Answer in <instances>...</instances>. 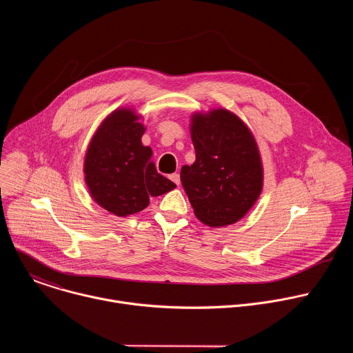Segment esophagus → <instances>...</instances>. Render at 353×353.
<instances>
[{"mask_svg":"<svg viewBox=\"0 0 353 353\" xmlns=\"http://www.w3.org/2000/svg\"><path fill=\"white\" fill-rule=\"evenodd\" d=\"M170 180L174 183V184H180V174L179 173H173V174H170Z\"/></svg>","mask_w":353,"mask_h":353,"instance_id":"34e87169","label":"esophagus"}]
</instances>
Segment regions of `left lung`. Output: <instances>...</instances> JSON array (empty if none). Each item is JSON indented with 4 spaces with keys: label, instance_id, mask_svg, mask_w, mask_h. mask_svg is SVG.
I'll use <instances>...</instances> for the list:
<instances>
[{
    "label": "left lung",
    "instance_id": "left-lung-1",
    "mask_svg": "<svg viewBox=\"0 0 353 353\" xmlns=\"http://www.w3.org/2000/svg\"><path fill=\"white\" fill-rule=\"evenodd\" d=\"M195 162L180 172L195 216L208 226L241 219L263 190V165L253 134L233 113L218 109L191 119Z\"/></svg>",
    "mask_w": 353,
    "mask_h": 353
}]
</instances>
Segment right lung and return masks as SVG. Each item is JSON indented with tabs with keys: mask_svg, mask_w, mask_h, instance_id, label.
<instances>
[{
	"mask_svg": "<svg viewBox=\"0 0 353 353\" xmlns=\"http://www.w3.org/2000/svg\"><path fill=\"white\" fill-rule=\"evenodd\" d=\"M138 119L130 109L113 112L97 128L85 157V181L92 198L117 216L145 210L149 195L176 187L158 173L152 149L142 145L145 128Z\"/></svg>",
	"mask_w": 353,
	"mask_h": 353,
	"instance_id": "right-lung-1",
	"label": "right lung"
}]
</instances>
